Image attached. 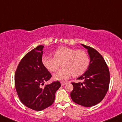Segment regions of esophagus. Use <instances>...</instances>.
<instances>
[{"label":"esophagus","mask_w":122,"mask_h":122,"mask_svg":"<svg viewBox=\"0 0 122 122\" xmlns=\"http://www.w3.org/2000/svg\"><path fill=\"white\" fill-rule=\"evenodd\" d=\"M66 83H67V82H65V81H61V85H63V86H64V85H65Z\"/></svg>","instance_id":"1"}]
</instances>
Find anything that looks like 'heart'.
Returning <instances> with one entry per match:
<instances>
[{
    "label": "heart",
    "mask_w": 122,
    "mask_h": 122,
    "mask_svg": "<svg viewBox=\"0 0 122 122\" xmlns=\"http://www.w3.org/2000/svg\"><path fill=\"white\" fill-rule=\"evenodd\" d=\"M53 56L54 58L43 56L42 62L51 73L56 72L61 64L63 67L54 75L56 80H66L72 75L74 77L80 76L87 70L89 65V56L84 50L62 46L56 50Z\"/></svg>",
    "instance_id": "b5f03b06"
}]
</instances>
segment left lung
I'll return each mask as SVG.
<instances>
[{
	"mask_svg": "<svg viewBox=\"0 0 122 122\" xmlns=\"http://www.w3.org/2000/svg\"><path fill=\"white\" fill-rule=\"evenodd\" d=\"M81 45L88 49L90 63L87 71L77 79L83 82H72L73 89L71 97L77 104L90 107L102 102L106 96L110 85V71L103 56L97 50Z\"/></svg>",
	"mask_w": 122,
	"mask_h": 122,
	"instance_id": "1",
	"label": "left lung"
}]
</instances>
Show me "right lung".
<instances>
[{
  "instance_id": "1",
  "label": "right lung",
  "mask_w": 122,
  "mask_h": 122,
  "mask_svg": "<svg viewBox=\"0 0 122 122\" xmlns=\"http://www.w3.org/2000/svg\"><path fill=\"white\" fill-rule=\"evenodd\" d=\"M43 47L39 45L27 53L20 60L15 73V86L19 100L35 111L51 106L56 92L61 85L56 81L42 87L45 82L51 77L42 62Z\"/></svg>"
}]
</instances>
